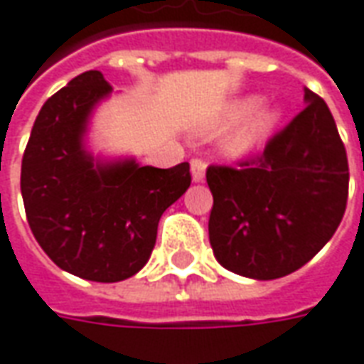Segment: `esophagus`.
Masks as SVG:
<instances>
[{
    "label": "esophagus",
    "mask_w": 364,
    "mask_h": 364,
    "mask_svg": "<svg viewBox=\"0 0 364 364\" xmlns=\"http://www.w3.org/2000/svg\"><path fill=\"white\" fill-rule=\"evenodd\" d=\"M190 166H192V180L194 182H203V178H205V162L202 159H192Z\"/></svg>",
    "instance_id": "esophagus-1"
}]
</instances>
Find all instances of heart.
<instances>
[{
    "instance_id": "1",
    "label": "heart",
    "mask_w": 364,
    "mask_h": 364,
    "mask_svg": "<svg viewBox=\"0 0 364 364\" xmlns=\"http://www.w3.org/2000/svg\"><path fill=\"white\" fill-rule=\"evenodd\" d=\"M257 105H259V97H241L237 102H231L215 119L210 121V125L203 129V133L218 135L243 120L244 123L228 136L225 149H228V153L235 154V156L252 153L255 149H259L260 141L277 125L278 117H280V112L277 107L267 105V107L257 109Z\"/></svg>"
}]
</instances>
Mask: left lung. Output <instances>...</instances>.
<instances>
[{"label":"left lung","mask_w":364,"mask_h":364,"mask_svg":"<svg viewBox=\"0 0 364 364\" xmlns=\"http://www.w3.org/2000/svg\"><path fill=\"white\" fill-rule=\"evenodd\" d=\"M306 107L239 166H210V243L221 267L255 280L301 269L333 237L349 194L347 153L327 104Z\"/></svg>","instance_id":"left-lung-1"}]
</instances>
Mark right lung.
Wrapping results in <instances>:
<instances>
[{
  "instance_id": "add662e5",
  "label": "right lung",
  "mask_w": 364,
  "mask_h": 364,
  "mask_svg": "<svg viewBox=\"0 0 364 364\" xmlns=\"http://www.w3.org/2000/svg\"><path fill=\"white\" fill-rule=\"evenodd\" d=\"M112 92L100 70L70 80L41 107L21 164L37 243L56 267L94 282H119L145 267L161 215L192 182L188 162L154 168L87 151L90 117Z\"/></svg>"
}]
</instances>
